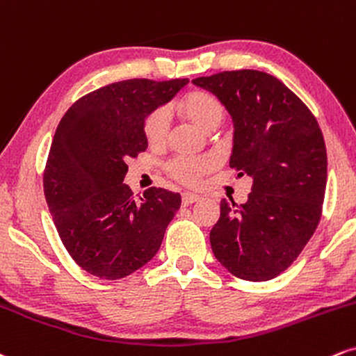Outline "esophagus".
<instances>
[{
	"mask_svg": "<svg viewBox=\"0 0 356 356\" xmlns=\"http://www.w3.org/2000/svg\"><path fill=\"white\" fill-rule=\"evenodd\" d=\"M196 202H200V196L198 195H193V193H185L181 196V203L188 207V204H193Z\"/></svg>",
	"mask_w": 356,
	"mask_h": 356,
	"instance_id": "34e87169",
	"label": "esophagus"
}]
</instances>
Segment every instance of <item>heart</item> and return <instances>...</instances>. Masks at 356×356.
Listing matches in <instances>:
<instances>
[{"mask_svg":"<svg viewBox=\"0 0 356 356\" xmlns=\"http://www.w3.org/2000/svg\"><path fill=\"white\" fill-rule=\"evenodd\" d=\"M179 110L188 120L193 121L203 131H215L225 120V106L215 96L204 91H193L186 95L179 103ZM170 111L168 108H156L146 116L143 131L149 145H161L168 138L170 131ZM213 168V163L208 158H175L168 163L166 171L173 179L181 185L191 186Z\"/></svg>","mask_w":356,"mask_h":356,"instance_id":"1","label":"heart"}]
</instances>
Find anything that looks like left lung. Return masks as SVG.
<instances>
[{"label": "left lung", "instance_id": "left-lung-1", "mask_svg": "<svg viewBox=\"0 0 356 356\" xmlns=\"http://www.w3.org/2000/svg\"><path fill=\"white\" fill-rule=\"evenodd\" d=\"M233 120L229 166L253 179L243 204L221 200L210 232L216 260L248 282L278 277L315 233L327 188L318 121L278 78L257 70L193 79Z\"/></svg>", "mask_w": 356, "mask_h": 356}]
</instances>
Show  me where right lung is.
Listing matches in <instances>:
<instances>
[{
	"label": "right lung",
	"instance_id": "1",
	"mask_svg": "<svg viewBox=\"0 0 356 356\" xmlns=\"http://www.w3.org/2000/svg\"><path fill=\"white\" fill-rule=\"evenodd\" d=\"M188 79H124L79 98L54 133L43 186L63 245L88 273L120 280L160 250L181 196L148 188L140 200L123 179L128 158L148 148L146 116Z\"/></svg>",
	"mask_w": 356,
	"mask_h": 356
}]
</instances>
